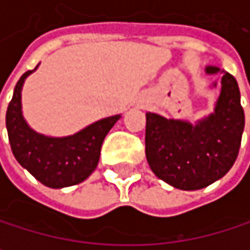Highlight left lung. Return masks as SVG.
<instances>
[{"label": "left lung", "mask_w": 250, "mask_h": 250, "mask_svg": "<svg viewBox=\"0 0 250 250\" xmlns=\"http://www.w3.org/2000/svg\"><path fill=\"white\" fill-rule=\"evenodd\" d=\"M220 69L207 66V74ZM217 83H213L216 86ZM245 128L234 76L223 72L214 113L191 125L146 113V159L159 179L184 191L208 187L233 167Z\"/></svg>", "instance_id": "1"}]
</instances>
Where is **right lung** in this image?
Segmentation results:
<instances>
[{
    "label": "right lung",
    "instance_id": "obj_1",
    "mask_svg": "<svg viewBox=\"0 0 250 250\" xmlns=\"http://www.w3.org/2000/svg\"><path fill=\"white\" fill-rule=\"evenodd\" d=\"M27 71L19 79L7 108L5 125L13 155L37 181L50 188H63L85 181L98 165L101 145L122 117L98 120L72 136L47 137L36 133L25 123L21 111V88Z\"/></svg>",
    "mask_w": 250,
    "mask_h": 250
}]
</instances>
